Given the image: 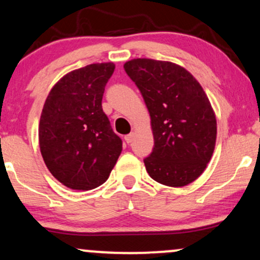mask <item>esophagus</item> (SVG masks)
<instances>
[{"instance_id":"34e87169","label":"esophagus","mask_w":260,"mask_h":260,"mask_svg":"<svg viewBox=\"0 0 260 260\" xmlns=\"http://www.w3.org/2000/svg\"><path fill=\"white\" fill-rule=\"evenodd\" d=\"M133 140H134V133H129L124 137V141H126L127 144H131Z\"/></svg>"}]
</instances>
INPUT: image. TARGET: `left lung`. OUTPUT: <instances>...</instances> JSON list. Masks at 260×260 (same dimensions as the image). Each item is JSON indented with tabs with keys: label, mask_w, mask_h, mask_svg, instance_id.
<instances>
[{
	"label": "left lung",
	"mask_w": 260,
	"mask_h": 260,
	"mask_svg": "<svg viewBox=\"0 0 260 260\" xmlns=\"http://www.w3.org/2000/svg\"><path fill=\"white\" fill-rule=\"evenodd\" d=\"M149 109L154 145L144 158L154 181L182 187L200 176L216 143V117L193 75L167 61L136 58L123 66Z\"/></svg>",
	"instance_id": "obj_1"
}]
</instances>
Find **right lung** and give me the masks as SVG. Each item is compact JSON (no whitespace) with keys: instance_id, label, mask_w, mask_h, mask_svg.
Returning a JSON list of instances; mask_svg holds the SVG:
<instances>
[{"instance_id":"obj_1","label":"right lung","mask_w":260,"mask_h":260,"mask_svg":"<svg viewBox=\"0 0 260 260\" xmlns=\"http://www.w3.org/2000/svg\"><path fill=\"white\" fill-rule=\"evenodd\" d=\"M115 64L93 63L64 75L51 88L39 122V146L49 172L72 189L108 180L122 151L102 108Z\"/></svg>"}]
</instances>
